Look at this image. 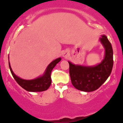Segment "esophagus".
I'll list each match as a JSON object with an SVG mask.
<instances>
[{"label": "esophagus", "mask_w": 123, "mask_h": 123, "mask_svg": "<svg viewBox=\"0 0 123 123\" xmlns=\"http://www.w3.org/2000/svg\"><path fill=\"white\" fill-rule=\"evenodd\" d=\"M69 53L68 52V51H64V53H63V57H64V58L68 57V56H69Z\"/></svg>", "instance_id": "34e87169"}]
</instances>
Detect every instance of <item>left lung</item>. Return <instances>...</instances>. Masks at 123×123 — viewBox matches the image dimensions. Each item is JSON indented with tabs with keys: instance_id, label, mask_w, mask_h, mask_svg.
I'll return each mask as SVG.
<instances>
[{
	"instance_id": "left-lung-1",
	"label": "left lung",
	"mask_w": 123,
	"mask_h": 123,
	"mask_svg": "<svg viewBox=\"0 0 123 123\" xmlns=\"http://www.w3.org/2000/svg\"><path fill=\"white\" fill-rule=\"evenodd\" d=\"M99 41L105 49L103 60L94 66L75 65L70 62L69 74L73 86L78 90L90 92L97 90L106 80L113 67V51L107 37L102 35Z\"/></svg>"
}]
</instances>
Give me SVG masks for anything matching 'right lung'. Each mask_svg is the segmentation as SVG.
<instances>
[{
    "mask_svg": "<svg viewBox=\"0 0 123 123\" xmlns=\"http://www.w3.org/2000/svg\"><path fill=\"white\" fill-rule=\"evenodd\" d=\"M61 59V58H59L53 60L48 66L42 75L39 76L35 79L31 80L23 79L16 75L14 73L13 71L12 70L9 60V66L10 72H11V73L14 79L23 89H24L26 91L31 92H43L47 90L50 86L51 83L50 76L51 72L53 68L55 67L56 64L58 63Z\"/></svg>",
    "mask_w": 123,
    "mask_h": 123,
    "instance_id": "add662e5",
    "label": "right lung"
}]
</instances>
